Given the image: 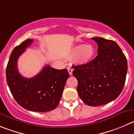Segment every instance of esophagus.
I'll return each mask as SVG.
<instances>
[{"label":"esophagus","instance_id":"34e87169","mask_svg":"<svg viewBox=\"0 0 134 134\" xmlns=\"http://www.w3.org/2000/svg\"><path fill=\"white\" fill-rule=\"evenodd\" d=\"M68 72H69L70 75L72 74V71H73V70H72V68H70V67H68Z\"/></svg>","mask_w":134,"mask_h":134}]
</instances>
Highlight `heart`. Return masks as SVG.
Instances as JSON below:
<instances>
[{
  "mask_svg": "<svg viewBox=\"0 0 134 134\" xmlns=\"http://www.w3.org/2000/svg\"><path fill=\"white\" fill-rule=\"evenodd\" d=\"M95 54L94 48L91 45L81 44L76 46L72 49L70 57L77 58L79 62L81 64L88 63L93 57Z\"/></svg>",
  "mask_w": 134,
  "mask_h": 134,
  "instance_id": "heart-1",
  "label": "heart"
}]
</instances>
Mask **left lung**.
<instances>
[{
	"label": "left lung",
	"instance_id": "8db88e82",
	"mask_svg": "<svg viewBox=\"0 0 134 134\" xmlns=\"http://www.w3.org/2000/svg\"><path fill=\"white\" fill-rule=\"evenodd\" d=\"M98 45L97 56L85 64L74 66L77 91L89 106L98 107L116 99L124 86L128 71L125 55L116 43L93 37Z\"/></svg>",
	"mask_w": 134,
	"mask_h": 134
}]
</instances>
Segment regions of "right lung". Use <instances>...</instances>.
Returning <instances> with one entry per match:
<instances>
[{
	"label": "right lung",
	"mask_w": 134,
	"mask_h": 134,
	"mask_svg": "<svg viewBox=\"0 0 134 134\" xmlns=\"http://www.w3.org/2000/svg\"><path fill=\"white\" fill-rule=\"evenodd\" d=\"M33 41L26 39L12 51L6 66V81L20 106L30 111L45 113L54 110L59 104L69 73L66 68L57 70L47 65L34 77L21 76L18 70V59Z\"/></svg>",
	"instance_id": "1"
}]
</instances>
